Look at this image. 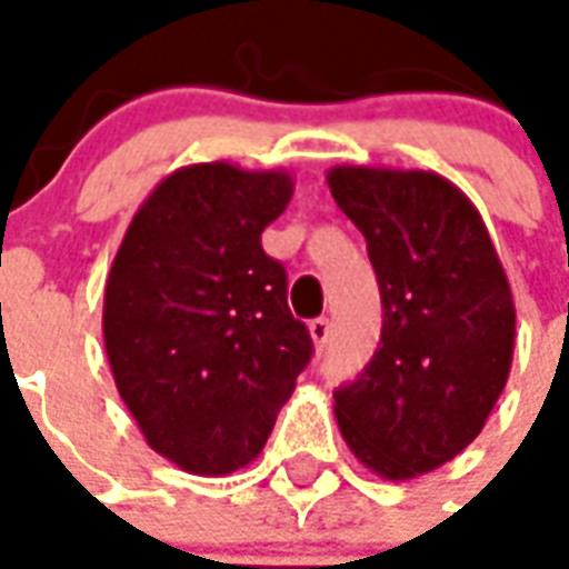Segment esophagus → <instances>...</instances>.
I'll list each match as a JSON object with an SVG mask.
<instances>
[{
  "label": "esophagus",
  "instance_id": "esophagus-1",
  "mask_svg": "<svg viewBox=\"0 0 569 569\" xmlns=\"http://www.w3.org/2000/svg\"><path fill=\"white\" fill-rule=\"evenodd\" d=\"M309 333H312V342H316L318 349H321V346H328V340H330L328 318H316V321H309Z\"/></svg>",
  "mask_w": 569,
  "mask_h": 569
}]
</instances>
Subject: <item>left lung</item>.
Returning <instances> with one entry per match:
<instances>
[{
	"label": "left lung",
	"instance_id": "left-lung-1",
	"mask_svg": "<svg viewBox=\"0 0 569 569\" xmlns=\"http://www.w3.org/2000/svg\"><path fill=\"white\" fill-rule=\"evenodd\" d=\"M328 187L368 241L382 300L380 349L333 392V413L365 469L407 481L462 453L506 389L509 278L478 208L447 177L337 164Z\"/></svg>",
	"mask_w": 569,
	"mask_h": 569
}]
</instances>
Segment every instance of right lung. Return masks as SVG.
I'll return each instance as SVG.
<instances>
[{"label": "right lung", "mask_w": 569, "mask_h": 569, "mask_svg": "<svg viewBox=\"0 0 569 569\" xmlns=\"http://www.w3.org/2000/svg\"><path fill=\"white\" fill-rule=\"evenodd\" d=\"M293 196L288 171L177 168L137 208L103 291L112 380L147 445L189 475L260 457L312 358L284 266L260 236Z\"/></svg>", "instance_id": "obj_1"}]
</instances>
